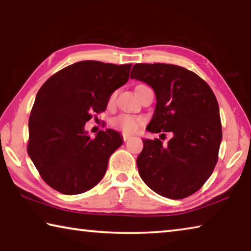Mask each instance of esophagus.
Returning a JSON list of instances; mask_svg holds the SVG:
<instances>
[{"label": "esophagus", "instance_id": "34e87169", "mask_svg": "<svg viewBox=\"0 0 251 251\" xmlns=\"http://www.w3.org/2000/svg\"><path fill=\"white\" fill-rule=\"evenodd\" d=\"M129 138H130V136H129V135H127V134H123V141H124V142L128 141Z\"/></svg>", "mask_w": 251, "mask_h": 251}]
</instances>
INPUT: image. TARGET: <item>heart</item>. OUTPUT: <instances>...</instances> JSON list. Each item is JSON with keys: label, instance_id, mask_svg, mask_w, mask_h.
I'll list each match as a JSON object with an SVG mask.
<instances>
[{"label": "heart", "instance_id": "b5f03b06", "mask_svg": "<svg viewBox=\"0 0 251 251\" xmlns=\"http://www.w3.org/2000/svg\"><path fill=\"white\" fill-rule=\"evenodd\" d=\"M115 93H112L108 97V105H112L114 100H115ZM144 123V120L142 117L133 116V115H127V114H122V115L117 116L112 121V125L115 128L121 129L125 133H134Z\"/></svg>", "mask_w": 251, "mask_h": 251}]
</instances>
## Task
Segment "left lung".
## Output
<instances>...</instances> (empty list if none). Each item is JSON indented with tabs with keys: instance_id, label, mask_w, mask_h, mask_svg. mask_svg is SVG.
I'll return each instance as SVG.
<instances>
[{
	"instance_id": "obj_1",
	"label": "left lung",
	"mask_w": 251,
	"mask_h": 251,
	"mask_svg": "<svg viewBox=\"0 0 251 251\" xmlns=\"http://www.w3.org/2000/svg\"><path fill=\"white\" fill-rule=\"evenodd\" d=\"M130 78L155 92L157 103L147 130L173 134L166 146L158 138L143 139L139 175L160 196L188 197L201 188L217 164L223 138L217 99L205 80L181 66L139 63Z\"/></svg>"
}]
</instances>
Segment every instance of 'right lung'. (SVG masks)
Returning <instances> with one entry per match:
<instances>
[{
	"label": "right lung",
	"instance_id": "1",
	"mask_svg": "<svg viewBox=\"0 0 251 251\" xmlns=\"http://www.w3.org/2000/svg\"><path fill=\"white\" fill-rule=\"evenodd\" d=\"M130 67L77 62L50 76L37 92L28 120L27 152L53 189L82 194L104 177L122 136L107 128L91 138L84 126L93 114L104 112L110 94L127 83Z\"/></svg>",
	"mask_w": 251,
	"mask_h": 251
}]
</instances>
